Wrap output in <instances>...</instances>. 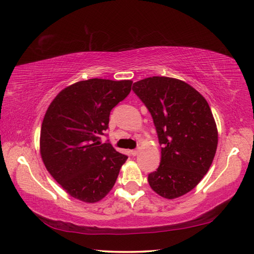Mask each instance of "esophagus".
Instances as JSON below:
<instances>
[{
	"label": "esophagus",
	"mask_w": 254,
	"mask_h": 254,
	"mask_svg": "<svg viewBox=\"0 0 254 254\" xmlns=\"http://www.w3.org/2000/svg\"><path fill=\"white\" fill-rule=\"evenodd\" d=\"M138 154V149H133L131 150V155L132 156H136Z\"/></svg>",
	"instance_id": "esophagus-1"
}]
</instances>
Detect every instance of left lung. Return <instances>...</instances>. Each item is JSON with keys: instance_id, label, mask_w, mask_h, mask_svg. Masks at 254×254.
Here are the masks:
<instances>
[{"instance_id": "1", "label": "left lung", "mask_w": 254, "mask_h": 254, "mask_svg": "<svg viewBox=\"0 0 254 254\" xmlns=\"http://www.w3.org/2000/svg\"><path fill=\"white\" fill-rule=\"evenodd\" d=\"M132 89L152 115L161 146L149 186L165 198L185 195L206 175L216 153L218 133L207 101L183 80L166 76L138 80Z\"/></svg>"}]
</instances>
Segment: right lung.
<instances>
[{
  "label": "right lung",
  "instance_id": "obj_1",
  "mask_svg": "<svg viewBox=\"0 0 254 254\" xmlns=\"http://www.w3.org/2000/svg\"><path fill=\"white\" fill-rule=\"evenodd\" d=\"M132 80L91 78L58 94L45 115L40 154L47 170L69 195L86 203L104 198L127 155L100 143L110 111L130 94Z\"/></svg>",
  "mask_w": 254,
  "mask_h": 254
}]
</instances>
